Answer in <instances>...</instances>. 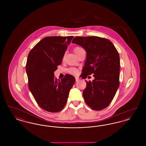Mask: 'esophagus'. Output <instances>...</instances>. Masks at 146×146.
I'll return each instance as SVG.
<instances>
[{
    "label": "esophagus",
    "instance_id": "obj_1",
    "mask_svg": "<svg viewBox=\"0 0 146 146\" xmlns=\"http://www.w3.org/2000/svg\"><path fill=\"white\" fill-rule=\"evenodd\" d=\"M76 82H78L79 80V78H78V77H76Z\"/></svg>",
    "mask_w": 146,
    "mask_h": 146
}]
</instances>
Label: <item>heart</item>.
Segmentation results:
<instances>
[{"label": "heart", "mask_w": 146, "mask_h": 146, "mask_svg": "<svg viewBox=\"0 0 146 146\" xmlns=\"http://www.w3.org/2000/svg\"><path fill=\"white\" fill-rule=\"evenodd\" d=\"M84 50L83 48H82V47L80 46H77L75 49H74V52L75 53L77 54H78L80 51ZM68 73H70V74H76L78 73V70L76 68H73V67H70L68 70Z\"/></svg>", "instance_id": "b5f03b06"}]
</instances>
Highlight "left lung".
Here are the masks:
<instances>
[{"mask_svg": "<svg viewBox=\"0 0 146 146\" xmlns=\"http://www.w3.org/2000/svg\"><path fill=\"white\" fill-rule=\"evenodd\" d=\"M72 42L86 51L82 78L94 74L95 79L86 81L83 92L84 100L91 109L101 111L111 103L119 86L120 58L110 40L99 36H76Z\"/></svg>", "mask_w": 146, "mask_h": 146, "instance_id": "left-lung-1", "label": "left lung"}]
</instances>
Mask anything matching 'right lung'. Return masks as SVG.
<instances>
[{
  "label": "right lung",
  "instance_id": "obj_1",
  "mask_svg": "<svg viewBox=\"0 0 146 146\" xmlns=\"http://www.w3.org/2000/svg\"><path fill=\"white\" fill-rule=\"evenodd\" d=\"M73 36H52L43 38L30 51L26 70L28 88L39 106L46 111H61L67 103L76 79L67 74L61 80L54 72L62 61Z\"/></svg>",
  "mask_w": 146,
  "mask_h": 146
}]
</instances>
